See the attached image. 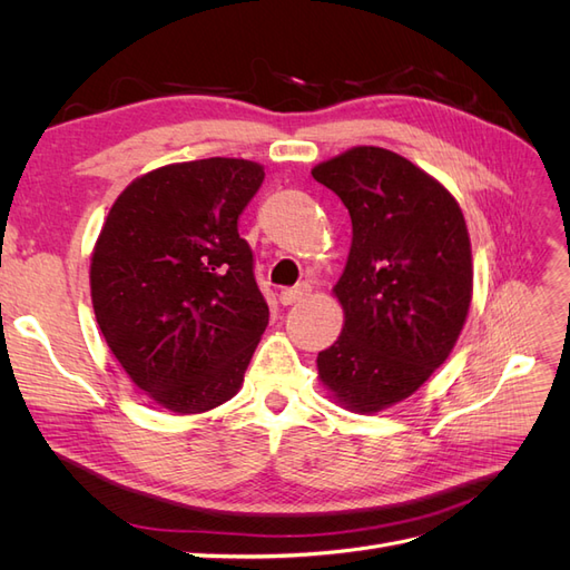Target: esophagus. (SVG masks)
I'll return each mask as SVG.
<instances>
[{"label":"esophagus","mask_w":570,"mask_h":570,"mask_svg":"<svg viewBox=\"0 0 570 570\" xmlns=\"http://www.w3.org/2000/svg\"><path fill=\"white\" fill-rule=\"evenodd\" d=\"M308 292H312V285L308 283H299L297 287H285L283 292H281V304L283 306H289V304H295V302H299L302 297H306Z\"/></svg>","instance_id":"esophagus-1"}]
</instances>
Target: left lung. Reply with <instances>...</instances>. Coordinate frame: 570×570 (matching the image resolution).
I'll return each instance as SVG.
<instances>
[{"mask_svg": "<svg viewBox=\"0 0 570 570\" xmlns=\"http://www.w3.org/2000/svg\"><path fill=\"white\" fill-rule=\"evenodd\" d=\"M312 176L352 218L335 285L344 327L318 352V375L350 411L373 413L416 392L454 350L473 292L469 230L456 199L390 149L354 147Z\"/></svg>", "mask_w": 570, "mask_h": 570, "instance_id": "1", "label": "left lung"}]
</instances>
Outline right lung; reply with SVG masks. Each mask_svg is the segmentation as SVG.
<instances>
[{
	"mask_svg": "<svg viewBox=\"0 0 570 570\" xmlns=\"http://www.w3.org/2000/svg\"><path fill=\"white\" fill-rule=\"evenodd\" d=\"M264 176L220 157L157 168L120 193L99 233V331L130 381L176 413L228 402L268 325L254 252L237 233Z\"/></svg>",
	"mask_w": 570,
	"mask_h": 570,
	"instance_id": "obj_1",
	"label": "right lung"
}]
</instances>
